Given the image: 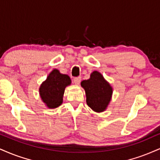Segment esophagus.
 I'll return each instance as SVG.
<instances>
[{
    "label": "esophagus",
    "instance_id": "34e87169",
    "mask_svg": "<svg viewBox=\"0 0 160 160\" xmlns=\"http://www.w3.org/2000/svg\"><path fill=\"white\" fill-rule=\"evenodd\" d=\"M80 81H81V78L80 77H78V78H74V82L76 85H79L80 83Z\"/></svg>",
    "mask_w": 160,
    "mask_h": 160
}]
</instances>
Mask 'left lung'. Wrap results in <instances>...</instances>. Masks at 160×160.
I'll list each match as a JSON object with an SVG mask.
<instances>
[{"label": "left lung", "mask_w": 160, "mask_h": 160, "mask_svg": "<svg viewBox=\"0 0 160 160\" xmlns=\"http://www.w3.org/2000/svg\"><path fill=\"white\" fill-rule=\"evenodd\" d=\"M81 86L86 92V103L92 110L101 112L111 101L112 88L101 73L95 71L88 80H82Z\"/></svg>", "instance_id": "obj_1"}]
</instances>
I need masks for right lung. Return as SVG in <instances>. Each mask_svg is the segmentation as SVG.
Here are the masks:
<instances>
[{"instance_id": "right-lung-1", "label": "right lung", "mask_w": 160, "mask_h": 160, "mask_svg": "<svg viewBox=\"0 0 160 160\" xmlns=\"http://www.w3.org/2000/svg\"><path fill=\"white\" fill-rule=\"evenodd\" d=\"M72 82L69 76L53 69L40 86L39 95L49 109H55L62 103L65 88Z\"/></svg>"}]
</instances>
